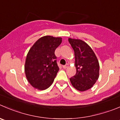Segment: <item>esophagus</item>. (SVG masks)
<instances>
[{"label":"esophagus","instance_id":"obj_1","mask_svg":"<svg viewBox=\"0 0 120 120\" xmlns=\"http://www.w3.org/2000/svg\"><path fill=\"white\" fill-rule=\"evenodd\" d=\"M68 66H69V64H66L65 66H63V68H67V67H68Z\"/></svg>","mask_w":120,"mask_h":120}]
</instances>
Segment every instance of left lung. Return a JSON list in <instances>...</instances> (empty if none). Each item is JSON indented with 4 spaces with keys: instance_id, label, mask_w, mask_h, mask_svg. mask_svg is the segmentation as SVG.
<instances>
[{
    "instance_id": "left-lung-1",
    "label": "left lung",
    "mask_w": 120,
    "mask_h": 120,
    "mask_svg": "<svg viewBox=\"0 0 120 120\" xmlns=\"http://www.w3.org/2000/svg\"><path fill=\"white\" fill-rule=\"evenodd\" d=\"M75 56L76 74L70 79L72 86L80 91L91 88L99 77L98 60L92 49L80 39L68 38Z\"/></svg>"
}]
</instances>
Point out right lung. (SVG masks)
Masks as SVG:
<instances>
[{"instance_id":"1","label":"right lung","mask_w":120,"mask_h":120,"mask_svg":"<svg viewBox=\"0 0 120 120\" xmlns=\"http://www.w3.org/2000/svg\"><path fill=\"white\" fill-rule=\"evenodd\" d=\"M61 41V38L45 36L38 39L29 50L24 71L27 80L34 88L44 90L53 83L59 70L54 52Z\"/></svg>"}]
</instances>
